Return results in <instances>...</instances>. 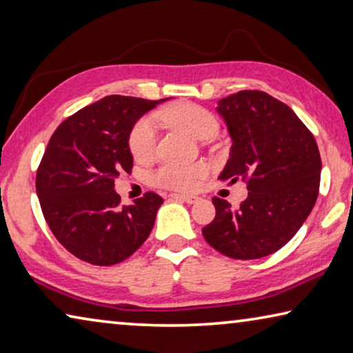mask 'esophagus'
<instances>
[{"instance_id":"obj_1","label":"esophagus","mask_w":353,"mask_h":353,"mask_svg":"<svg viewBox=\"0 0 353 353\" xmlns=\"http://www.w3.org/2000/svg\"><path fill=\"white\" fill-rule=\"evenodd\" d=\"M171 198L183 201V203H187V204H193V203H196V201H198V198L192 196V194H179V193H172Z\"/></svg>"}]
</instances>
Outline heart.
<instances>
[{"mask_svg": "<svg viewBox=\"0 0 353 353\" xmlns=\"http://www.w3.org/2000/svg\"><path fill=\"white\" fill-rule=\"evenodd\" d=\"M165 124L181 128L188 135L199 139L214 137L218 130L216 117L204 106L190 102H177L166 106L159 114ZM157 144V122L154 117H143L132 128L128 148L135 160H148L152 157ZM205 172L204 163H165L152 172V182L157 187L171 190H192L196 187L199 177Z\"/></svg>", "mask_w": 353, "mask_h": 353, "instance_id": "1", "label": "heart"}]
</instances>
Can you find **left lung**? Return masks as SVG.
<instances>
[{"mask_svg":"<svg viewBox=\"0 0 353 353\" xmlns=\"http://www.w3.org/2000/svg\"><path fill=\"white\" fill-rule=\"evenodd\" d=\"M232 148L218 179L243 181L237 209L214 198L215 218L203 228L212 248L232 259H259L284 247L311 214L322 161L312 133L286 103L262 91H239L218 102Z\"/></svg>","mask_w":353,"mask_h":353,"instance_id":"8db88e82","label":"left lung"}]
</instances>
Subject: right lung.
I'll return each instance as SVG.
<instances>
[{
	"label": "right lung",
	"mask_w": 353,
	"mask_h": 353,
	"mask_svg": "<svg viewBox=\"0 0 353 353\" xmlns=\"http://www.w3.org/2000/svg\"><path fill=\"white\" fill-rule=\"evenodd\" d=\"M166 99L108 96L77 111L50 138L36 174L42 214L58 242L92 265H114L141 247L163 199L144 193L122 205L114 181L130 172L133 125Z\"/></svg>",
	"instance_id": "right-lung-1"
}]
</instances>
